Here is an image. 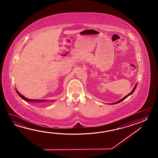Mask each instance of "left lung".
I'll return each mask as SVG.
<instances>
[{
	"label": "left lung",
	"instance_id": "8db88e82",
	"mask_svg": "<svg viewBox=\"0 0 158 158\" xmlns=\"http://www.w3.org/2000/svg\"><path fill=\"white\" fill-rule=\"evenodd\" d=\"M137 84H136V85H135V86H134V88H133V90L131 91V93H129V94H128V95H127V96H125V97L123 98H122V99H120V101H118V102H115V103H111V104H117V103H120V102H122V101H124V100H125V99H126V98H127L128 97H129V95H131V94H133V92H134V90H135V88H136V86H137Z\"/></svg>",
	"mask_w": 158,
	"mask_h": 158
}]
</instances>
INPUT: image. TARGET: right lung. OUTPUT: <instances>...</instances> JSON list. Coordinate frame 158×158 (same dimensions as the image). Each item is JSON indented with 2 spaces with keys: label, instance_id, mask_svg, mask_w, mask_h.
Wrapping results in <instances>:
<instances>
[{
  "label": "right lung",
  "instance_id": "obj_1",
  "mask_svg": "<svg viewBox=\"0 0 158 158\" xmlns=\"http://www.w3.org/2000/svg\"><path fill=\"white\" fill-rule=\"evenodd\" d=\"M16 91V93H17V94H18V95L20 97L23 99H24V100H25V101H27V102H44V100H39V99H27V98L25 97H24L23 95H21V94H20V93H19L18 91H17V90Z\"/></svg>",
  "mask_w": 158,
  "mask_h": 158
}]
</instances>
